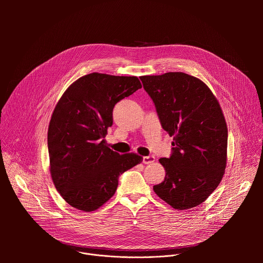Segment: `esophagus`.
<instances>
[{
  "label": "esophagus",
  "instance_id": "esophagus-1",
  "mask_svg": "<svg viewBox=\"0 0 263 263\" xmlns=\"http://www.w3.org/2000/svg\"><path fill=\"white\" fill-rule=\"evenodd\" d=\"M155 161V157L154 156H144L142 158V162L144 164H149V163H153Z\"/></svg>",
  "mask_w": 263,
  "mask_h": 263
}]
</instances>
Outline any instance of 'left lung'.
<instances>
[{"label": "left lung", "mask_w": 263, "mask_h": 263, "mask_svg": "<svg viewBox=\"0 0 263 263\" xmlns=\"http://www.w3.org/2000/svg\"><path fill=\"white\" fill-rule=\"evenodd\" d=\"M162 128L174 136L170 158H160L164 180L155 194L177 210L202 204L216 190L227 165L228 128L220 105L199 78L175 71L139 77Z\"/></svg>", "instance_id": "8db88e82"}]
</instances>
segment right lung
<instances>
[{
	"instance_id": "1",
	"label": "right lung",
	"mask_w": 263,
	"mask_h": 263,
	"mask_svg": "<svg viewBox=\"0 0 263 263\" xmlns=\"http://www.w3.org/2000/svg\"><path fill=\"white\" fill-rule=\"evenodd\" d=\"M141 88L137 77L91 72L71 83L55 106L48 129L50 173L71 207L99 209L116 194L119 177L142 161L120 155L104 139L118 102Z\"/></svg>"
}]
</instances>
